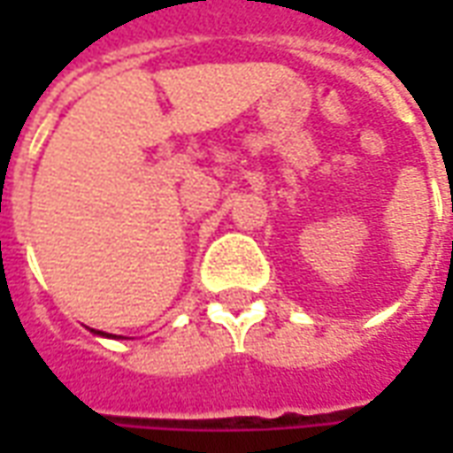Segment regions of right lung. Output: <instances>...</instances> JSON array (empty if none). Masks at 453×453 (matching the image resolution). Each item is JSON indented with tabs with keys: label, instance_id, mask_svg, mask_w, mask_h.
Returning <instances> with one entry per match:
<instances>
[{
	"label": "right lung",
	"instance_id": "right-lung-1",
	"mask_svg": "<svg viewBox=\"0 0 453 453\" xmlns=\"http://www.w3.org/2000/svg\"><path fill=\"white\" fill-rule=\"evenodd\" d=\"M94 334H99V337H111V334H106V333H102V330H92Z\"/></svg>",
	"mask_w": 453,
	"mask_h": 453
}]
</instances>
